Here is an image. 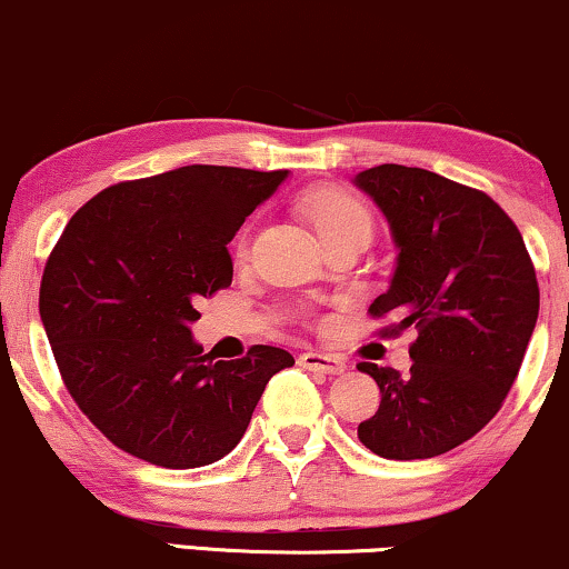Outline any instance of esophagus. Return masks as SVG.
Returning a JSON list of instances; mask_svg holds the SVG:
<instances>
[{"label": "esophagus", "mask_w": 569, "mask_h": 569, "mask_svg": "<svg viewBox=\"0 0 569 569\" xmlns=\"http://www.w3.org/2000/svg\"><path fill=\"white\" fill-rule=\"evenodd\" d=\"M298 363L302 368H308V371H316V373H327V376H337V373H345V358L339 356H331V352H302L298 358Z\"/></svg>", "instance_id": "34e87169"}]
</instances>
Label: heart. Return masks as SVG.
Returning <instances> with one entry per match:
<instances>
[{
    "instance_id": "heart-1",
    "label": "heart",
    "mask_w": 569,
    "mask_h": 569,
    "mask_svg": "<svg viewBox=\"0 0 569 569\" xmlns=\"http://www.w3.org/2000/svg\"><path fill=\"white\" fill-rule=\"evenodd\" d=\"M302 211L313 221V227L319 230L323 242L339 238V234L350 232H368L371 234V211L360 201L356 193L345 188H313L300 198ZM234 256L246 258L248 256V232H242L238 242H234Z\"/></svg>"
}]
</instances>
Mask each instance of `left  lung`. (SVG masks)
<instances>
[{
  "label": "left lung",
  "instance_id": "obj_1",
  "mask_svg": "<svg viewBox=\"0 0 569 569\" xmlns=\"http://www.w3.org/2000/svg\"><path fill=\"white\" fill-rule=\"evenodd\" d=\"M400 248L389 290L368 308L395 316L381 337L416 329L410 373L358 363L381 405L358 439L387 460L460 447L497 416L538 319V282L522 234L483 190L420 167L381 164L356 177Z\"/></svg>",
  "mask_w": 569,
  "mask_h": 569
}]
</instances>
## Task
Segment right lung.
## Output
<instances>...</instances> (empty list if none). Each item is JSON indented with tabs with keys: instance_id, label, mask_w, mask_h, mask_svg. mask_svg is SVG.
Masks as SVG:
<instances>
[{
	"instance_id": "1",
	"label": "right lung",
	"mask_w": 569,
	"mask_h": 569,
	"mask_svg": "<svg viewBox=\"0 0 569 569\" xmlns=\"http://www.w3.org/2000/svg\"><path fill=\"white\" fill-rule=\"evenodd\" d=\"M287 169L190 164L117 182L80 206L43 267L39 311L83 416L138 460L186 470L230 455L271 376L295 358L253 345L213 360L198 300L232 284L227 242Z\"/></svg>"
}]
</instances>
